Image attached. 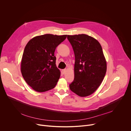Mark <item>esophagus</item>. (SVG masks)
Listing matches in <instances>:
<instances>
[{"label": "esophagus", "instance_id": "1", "mask_svg": "<svg viewBox=\"0 0 131 131\" xmlns=\"http://www.w3.org/2000/svg\"><path fill=\"white\" fill-rule=\"evenodd\" d=\"M66 69H63L62 70V73H63V74H64L65 73V72H66Z\"/></svg>", "mask_w": 131, "mask_h": 131}]
</instances>
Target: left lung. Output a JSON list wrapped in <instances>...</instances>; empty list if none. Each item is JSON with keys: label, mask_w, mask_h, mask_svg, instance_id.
I'll use <instances>...</instances> for the list:
<instances>
[{"label": "left lung", "mask_w": 131, "mask_h": 131, "mask_svg": "<svg viewBox=\"0 0 131 131\" xmlns=\"http://www.w3.org/2000/svg\"><path fill=\"white\" fill-rule=\"evenodd\" d=\"M75 57L74 78L69 84L71 91L81 97L94 93L102 82L107 63L99 42L85 34L68 35Z\"/></svg>", "instance_id": "1"}]
</instances>
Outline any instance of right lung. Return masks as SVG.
Instances as JSON below:
<instances>
[{"mask_svg":"<svg viewBox=\"0 0 131 131\" xmlns=\"http://www.w3.org/2000/svg\"><path fill=\"white\" fill-rule=\"evenodd\" d=\"M67 37L45 34L35 37L25 47L21 70L26 83L35 91L43 92L53 89L60 77L54 52Z\"/></svg>","mask_w":131,"mask_h":131,"instance_id":"add662e5","label":"right lung"}]
</instances>
